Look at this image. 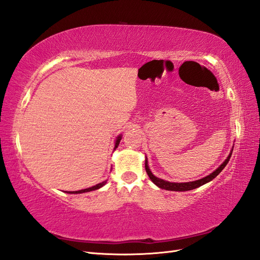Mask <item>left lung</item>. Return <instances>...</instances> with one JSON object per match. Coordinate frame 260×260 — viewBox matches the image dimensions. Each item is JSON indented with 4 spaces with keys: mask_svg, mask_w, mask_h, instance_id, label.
<instances>
[{
    "mask_svg": "<svg viewBox=\"0 0 260 260\" xmlns=\"http://www.w3.org/2000/svg\"><path fill=\"white\" fill-rule=\"evenodd\" d=\"M232 151H233V149H232ZM232 151H231V153L229 154V156L226 157V159H225L221 165H220V166H219L214 172H211L210 175H208V176L205 177V178L200 179V180H196V181H192V182L176 183V182H169V181H165V180H162V179H159V178L155 177V176L152 174V172H151V170H149V168H148L147 159H145V170H146V172H147V175H148L149 179H151L157 186L162 188V190L177 191V192L190 191V190H194V188L200 187V186H202L203 184H205V183L209 182V181H211L212 179H215V178L220 174V172L222 171V169L226 166V164L229 162V159H230V157H231V155H232Z\"/></svg>",
    "mask_w": 260,
    "mask_h": 260,
    "instance_id": "1",
    "label": "left lung"
}]
</instances>
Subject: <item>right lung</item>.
Masks as SVG:
<instances>
[{"label":"right lung","instance_id":"add662e5","mask_svg":"<svg viewBox=\"0 0 260 260\" xmlns=\"http://www.w3.org/2000/svg\"><path fill=\"white\" fill-rule=\"evenodd\" d=\"M120 140H121V136H118V138H117V140H116V143H115V149L117 148V146H118V145H119ZM106 182H107V180H106V181H103V182H102V183H99V184L94 185V186H92V187L84 188V190H80V191H74V192H67V193H70V194H78V193H85V192L94 191V190H98V188H100V187H102V186H103V185H105V184H106Z\"/></svg>","mask_w":260,"mask_h":260}]
</instances>
